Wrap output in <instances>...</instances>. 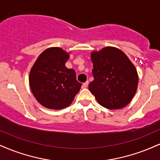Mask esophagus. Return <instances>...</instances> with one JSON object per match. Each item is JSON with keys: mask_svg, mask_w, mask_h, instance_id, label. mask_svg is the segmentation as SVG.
<instances>
[{"mask_svg": "<svg viewBox=\"0 0 160 160\" xmlns=\"http://www.w3.org/2000/svg\"><path fill=\"white\" fill-rule=\"evenodd\" d=\"M88 84H89V81H86L85 82H83V83H82V89H86V88L88 86Z\"/></svg>", "mask_w": 160, "mask_h": 160, "instance_id": "1", "label": "esophagus"}]
</instances>
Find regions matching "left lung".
Here are the masks:
<instances>
[{
  "label": "left lung",
  "instance_id": "1",
  "mask_svg": "<svg viewBox=\"0 0 160 160\" xmlns=\"http://www.w3.org/2000/svg\"><path fill=\"white\" fill-rule=\"evenodd\" d=\"M93 80L89 91L104 108L120 109L131 102L137 90V71L120 49L108 47L92 52Z\"/></svg>",
  "mask_w": 160,
  "mask_h": 160
}]
</instances>
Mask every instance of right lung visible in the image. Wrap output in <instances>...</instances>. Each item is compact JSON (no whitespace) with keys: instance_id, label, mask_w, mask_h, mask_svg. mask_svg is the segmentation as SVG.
I'll return each instance as SVG.
<instances>
[{"instance_id":"add662e5","label":"right lung","mask_w":160,"mask_h":160,"mask_svg":"<svg viewBox=\"0 0 160 160\" xmlns=\"http://www.w3.org/2000/svg\"><path fill=\"white\" fill-rule=\"evenodd\" d=\"M68 58L61 48H49L40 55L31 70L29 84L33 95L49 109L68 107L81 87L74 70L65 67Z\"/></svg>"}]
</instances>
